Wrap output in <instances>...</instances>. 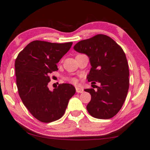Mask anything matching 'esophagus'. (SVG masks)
<instances>
[{
  "instance_id": "1",
  "label": "esophagus",
  "mask_w": 150,
  "mask_h": 150,
  "mask_svg": "<svg viewBox=\"0 0 150 150\" xmlns=\"http://www.w3.org/2000/svg\"><path fill=\"white\" fill-rule=\"evenodd\" d=\"M76 93H82L83 92H84V90L82 88H78V87H76Z\"/></svg>"
}]
</instances>
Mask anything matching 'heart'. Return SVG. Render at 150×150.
<instances>
[{
  "label": "heart",
  "mask_w": 150,
  "mask_h": 150,
  "mask_svg": "<svg viewBox=\"0 0 150 150\" xmlns=\"http://www.w3.org/2000/svg\"><path fill=\"white\" fill-rule=\"evenodd\" d=\"M70 81L72 83H74V84H76L77 83V80L75 78H71V79H70Z\"/></svg>",
  "instance_id": "1"
}]
</instances>
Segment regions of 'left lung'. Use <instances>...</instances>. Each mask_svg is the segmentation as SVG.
<instances>
[{
    "mask_svg": "<svg viewBox=\"0 0 150 150\" xmlns=\"http://www.w3.org/2000/svg\"><path fill=\"white\" fill-rule=\"evenodd\" d=\"M74 50L89 57L91 68L88 81L100 84L95 85L96 91L84 89L91 95L87 110L94 118H112L121 109L129 86L125 54L112 39L103 34L79 41Z\"/></svg>",
    "mask_w": 150,
    "mask_h": 150,
    "instance_id": "1",
    "label": "left lung"
}]
</instances>
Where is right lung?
<instances>
[{
    "instance_id": "obj_1",
    "label": "right lung",
    "mask_w": 150,
    "mask_h": 150,
    "mask_svg": "<svg viewBox=\"0 0 150 150\" xmlns=\"http://www.w3.org/2000/svg\"><path fill=\"white\" fill-rule=\"evenodd\" d=\"M72 45V42L33 41L16 58V82L20 98L31 115L43 123L60 119L76 93L74 86L70 84H59L53 91L47 86L50 74L58 70L56 64Z\"/></svg>"
}]
</instances>
